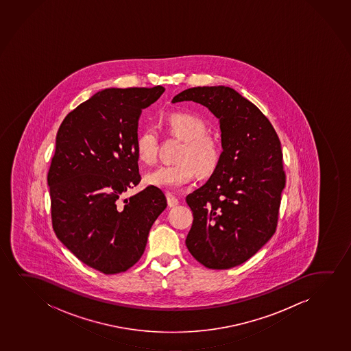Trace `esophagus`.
<instances>
[{"instance_id": "obj_1", "label": "esophagus", "mask_w": 351, "mask_h": 351, "mask_svg": "<svg viewBox=\"0 0 351 351\" xmlns=\"http://www.w3.org/2000/svg\"><path fill=\"white\" fill-rule=\"evenodd\" d=\"M167 200H168V205L170 207L178 206V202H180L178 197H175L171 193H167Z\"/></svg>"}]
</instances>
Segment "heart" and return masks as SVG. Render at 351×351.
<instances>
[{"label": "heart", "mask_w": 351, "mask_h": 351, "mask_svg": "<svg viewBox=\"0 0 351 351\" xmlns=\"http://www.w3.org/2000/svg\"><path fill=\"white\" fill-rule=\"evenodd\" d=\"M164 123L183 145L178 151V163L160 165L145 175V182L157 188H180L191 182L197 175H208L216 169L221 151L216 141L205 135L206 125L197 116L175 112L167 116ZM135 154L141 163L152 164L157 157L158 135L147 125L135 139Z\"/></svg>", "instance_id": "obj_1"}]
</instances>
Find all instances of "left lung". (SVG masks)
Wrapping results in <instances>:
<instances>
[{
	"label": "left lung",
	"mask_w": 351,
	"mask_h": 351,
	"mask_svg": "<svg viewBox=\"0 0 351 351\" xmlns=\"http://www.w3.org/2000/svg\"><path fill=\"white\" fill-rule=\"evenodd\" d=\"M184 101L219 120L223 149L211 178L186 197L194 217L186 245L207 269H231L276 232L285 187L280 141L267 117L231 87H192L171 103Z\"/></svg>",
	"instance_id": "1"
}]
</instances>
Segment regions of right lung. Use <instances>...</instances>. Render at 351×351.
Returning <instances> with one entry per match:
<instances>
[{
    "label": "right lung",
    "instance_id": "add662e5",
    "mask_svg": "<svg viewBox=\"0 0 351 351\" xmlns=\"http://www.w3.org/2000/svg\"><path fill=\"white\" fill-rule=\"evenodd\" d=\"M165 88H106L63 120L48 173L58 240L92 269L120 274L144 254L149 229L167 207L164 193L139 184L135 139L141 111Z\"/></svg>",
    "mask_w": 351,
    "mask_h": 351
}]
</instances>
